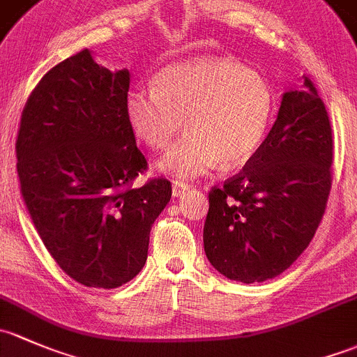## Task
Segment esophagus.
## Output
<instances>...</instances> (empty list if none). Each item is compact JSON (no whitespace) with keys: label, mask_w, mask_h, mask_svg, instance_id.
<instances>
[{"label":"esophagus","mask_w":357,"mask_h":357,"mask_svg":"<svg viewBox=\"0 0 357 357\" xmlns=\"http://www.w3.org/2000/svg\"><path fill=\"white\" fill-rule=\"evenodd\" d=\"M190 189L189 183H183V182H174V185H172V194H174L175 197L182 196L183 192H187V190Z\"/></svg>","instance_id":"34e87169"}]
</instances>
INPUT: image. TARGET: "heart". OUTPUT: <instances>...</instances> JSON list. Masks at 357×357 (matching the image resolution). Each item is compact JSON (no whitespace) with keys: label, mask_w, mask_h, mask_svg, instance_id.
Listing matches in <instances>:
<instances>
[{"label":"heart","mask_w":357,"mask_h":357,"mask_svg":"<svg viewBox=\"0 0 357 357\" xmlns=\"http://www.w3.org/2000/svg\"><path fill=\"white\" fill-rule=\"evenodd\" d=\"M125 119L139 141L154 151L174 142L158 168L172 177H199L220 161L223 168L248 163L263 144L275 109L263 75L230 58H203L161 68L153 87H132Z\"/></svg>","instance_id":"b5f03b06"}]
</instances>
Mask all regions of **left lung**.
<instances>
[{
	"label": "left lung",
	"instance_id": "obj_1",
	"mask_svg": "<svg viewBox=\"0 0 357 357\" xmlns=\"http://www.w3.org/2000/svg\"><path fill=\"white\" fill-rule=\"evenodd\" d=\"M333 139L310 79L282 96L278 116L241 174L209 190L204 252L230 280L275 278L310 245L332 187Z\"/></svg>",
	"mask_w": 357,
	"mask_h": 357
}]
</instances>
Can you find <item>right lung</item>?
Listing matches in <instances>:
<instances>
[{
	"instance_id": "add662e5",
	"label": "right lung",
	"mask_w": 357,
	"mask_h": 357,
	"mask_svg": "<svg viewBox=\"0 0 357 357\" xmlns=\"http://www.w3.org/2000/svg\"><path fill=\"white\" fill-rule=\"evenodd\" d=\"M127 68L67 58L29 96L17 135L20 190L58 266L79 284L116 289L148 259L149 232L172 197L167 178L134 187L148 170L125 119Z\"/></svg>"
}]
</instances>
